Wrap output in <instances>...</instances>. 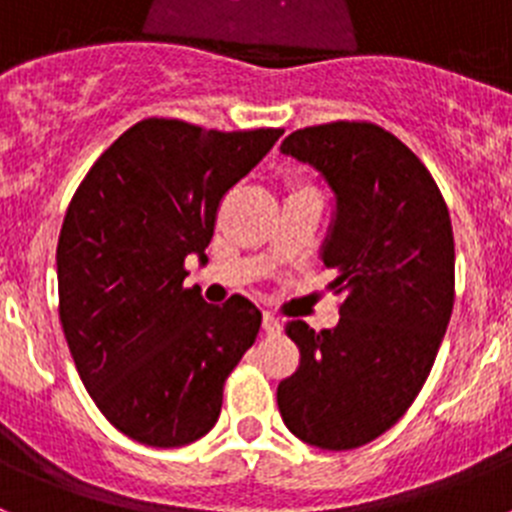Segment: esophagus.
<instances>
[{
	"label": "esophagus",
	"instance_id": "esophagus-1",
	"mask_svg": "<svg viewBox=\"0 0 512 512\" xmlns=\"http://www.w3.org/2000/svg\"><path fill=\"white\" fill-rule=\"evenodd\" d=\"M261 328H264V333H279V328H282V323H279V318H274L271 312H264V320H261Z\"/></svg>",
	"mask_w": 512,
	"mask_h": 512
}]
</instances>
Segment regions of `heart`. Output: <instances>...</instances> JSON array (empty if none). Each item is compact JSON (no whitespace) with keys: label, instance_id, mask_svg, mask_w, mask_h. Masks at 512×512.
Listing matches in <instances>:
<instances>
[{"label":"heart","instance_id":"1","mask_svg":"<svg viewBox=\"0 0 512 512\" xmlns=\"http://www.w3.org/2000/svg\"><path fill=\"white\" fill-rule=\"evenodd\" d=\"M297 192H300V189H297Z\"/></svg>","mask_w":512,"mask_h":512}]
</instances>
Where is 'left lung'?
Listing matches in <instances>:
<instances>
[{"mask_svg":"<svg viewBox=\"0 0 512 512\" xmlns=\"http://www.w3.org/2000/svg\"><path fill=\"white\" fill-rule=\"evenodd\" d=\"M282 153L318 169L336 194L320 259L338 274L341 320H289L300 366L277 387L284 425L325 451L359 449L408 413L454 310V233L433 176L374 122L295 130Z\"/></svg>","mask_w":512,"mask_h":512,"instance_id":"1","label":"left lung"}]
</instances>
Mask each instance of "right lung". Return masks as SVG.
Segmentation results:
<instances>
[{"label": "right lung", "mask_w": 512, "mask_h": 512, "mask_svg": "<svg viewBox=\"0 0 512 512\" xmlns=\"http://www.w3.org/2000/svg\"><path fill=\"white\" fill-rule=\"evenodd\" d=\"M284 130L220 133L148 117L94 161L58 238V315L81 382L133 441L174 449L205 436L261 312L184 287L187 256L215 233L220 200Z\"/></svg>", "instance_id": "obj_1"}]
</instances>
